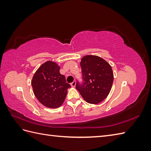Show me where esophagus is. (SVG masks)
Wrapping results in <instances>:
<instances>
[{
  "instance_id": "34e87169",
  "label": "esophagus",
  "mask_w": 151,
  "mask_h": 151,
  "mask_svg": "<svg viewBox=\"0 0 151 151\" xmlns=\"http://www.w3.org/2000/svg\"><path fill=\"white\" fill-rule=\"evenodd\" d=\"M70 86H72V87H75V86H76V82L75 81H74V82H73L71 84H70Z\"/></svg>"
}]
</instances>
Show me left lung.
<instances>
[{
  "label": "left lung",
  "instance_id": "1",
  "mask_svg": "<svg viewBox=\"0 0 151 151\" xmlns=\"http://www.w3.org/2000/svg\"><path fill=\"white\" fill-rule=\"evenodd\" d=\"M82 84L76 82V88L89 104H99L107 97L114 81L111 67L102 58L87 55L81 60Z\"/></svg>",
  "mask_w": 151,
  "mask_h": 151
}]
</instances>
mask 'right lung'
I'll return each instance as SVG.
<instances>
[{
  "label": "right lung",
  "mask_w": 151,
  "mask_h": 151,
  "mask_svg": "<svg viewBox=\"0 0 151 151\" xmlns=\"http://www.w3.org/2000/svg\"><path fill=\"white\" fill-rule=\"evenodd\" d=\"M60 69L55 62L47 61L39 67L32 80L35 96L47 108L60 107L65 101L67 89L70 88Z\"/></svg>",
  "instance_id": "right-lung-1"
}]
</instances>
